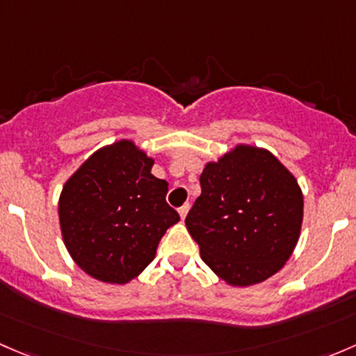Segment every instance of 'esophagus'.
Returning a JSON list of instances; mask_svg holds the SVG:
<instances>
[{"instance_id":"34e87169","label":"esophagus","mask_w":356,"mask_h":356,"mask_svg":"<svg viewBox=\"0 0 356 356\" xmlns=\"http://www.w3.org/2000/svg\"><path fill=\"white\" fill-rule=\"evenodd\" d=\"M188 209H190V204H183L181 207L178 209V214H179V218H181V219H185V218H186V214H188Z\"/></svg>"}]
</instances>
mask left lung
Instances as JSON below:
<instances>
[{
    "label": "left lung",
    "instance_id": "left-lung-1",
    "mask_svg": "<svg viewBox=\"0 0 356 356\" xmlns=\"http://www.w3.org/2000/svg\"><path fill=\"white\" fill-rule=\"evenodd\" d=\"M185 219L200 257L233 286L276 274L300 236L303 197L295 177L264 149L238 145L200 175Z\"/></svg>",
    "mask_w": 356,
    "mask_h": 356
}]
</instances>
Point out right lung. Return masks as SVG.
I'll return each mask as SVG.
<instances>
[{"label":"right lung","mask_w":356,"mask_h":356,"mask_svg":"<svg viewBox=\"0 0 356 356\" xmlns=\"http://www.w3.org/2000/svg\"><path fill=\"white\" fill-rule=\"evenodd\" d=\"M152 159L120 140L89 157L65 183L60 225L70 255L89 276L123 284L156 257L159 240L179 221L166 202L168 183Z\"/></svg>","instance_id":"obj_1"}]
</instances>
